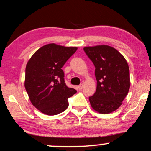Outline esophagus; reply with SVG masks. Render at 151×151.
<instances>
[{
    "instance_id": "obj_1",
    "label": "esophagus",
    "mask_w": 151,
    "mask_h": 151,
    "mask_svg": "<svg viewBox=\"0 0 151 151\" xmlns=\"http://www.w3.org/2000/svg\"><path fill=\"white\" fill-rule=\"evenodd\" d=\"M78 89H79L80 90L83 89V84H81V85H80L79 86H78Z\"/></svg>"
}]
</instances>
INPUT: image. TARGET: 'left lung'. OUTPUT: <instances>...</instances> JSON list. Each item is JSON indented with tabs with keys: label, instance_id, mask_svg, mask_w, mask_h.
<instances>
[{
	"label": "left lung",
	"instance_id": "8db88e82",
	"mask_svg": "<svg viewBox=\"0 0 151 151\" xmlns=\"http://www.w3.org/2000/svg\"><path fill=\"white\" fill-rule=\"evenodd\" d=\"M95 66L96 92L89 98L90 104L101 114H109L119 108L130 87L127 61L113 47L99 45L84 48Z\"/></svg>",
	"mask_w": 151,
	"mask_h": 151
}]
</instances>
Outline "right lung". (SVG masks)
<instances>
[{"label": "right lung", "mask_w": 151, "mask_h": 151, "mask_svg": "<svg viewBox=\"0 0 151 151\" xmlns=\"http://www.w3.org/2000/svg\"><path fill=\"white\" fill-rule=\"evenodd\" d=\"M77 47L49 44L39 48L25 67V88L31 103L41 112L56 115L68 106V99L77 92L64 82L62 68Z\"/></svg>", "instance_id": "1"}]
</instances>
